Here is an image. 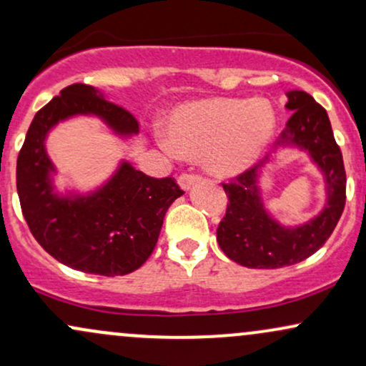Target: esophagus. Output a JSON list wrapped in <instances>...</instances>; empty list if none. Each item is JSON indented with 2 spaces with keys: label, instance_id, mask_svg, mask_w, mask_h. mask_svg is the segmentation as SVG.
<instances>
[{
  "label": "esophagus",
  "instance_id": "34e87169",
  "mask_svg": "<svg viewBox=\"0 0 366 366\" xmlns=\"http://www.w3.org/2000/svg\"><path fill=\"white\" fill-rule=\"evenodd\" d=\"M179 186L184 189V191H187V189H191L192 184H196L197 180H201V175L197 174H182L179 175Z\"/></svg>",
  "mask_w": 366,
  "mask_h": 366
}]
</instances>
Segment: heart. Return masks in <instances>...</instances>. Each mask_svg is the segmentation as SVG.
Listing matches in <instances>:
<instances>
[{
    "instance_id": "obj_1",
    "label": "heart",
    "mask_w": 366,
    "mask_h": 366,
    "mask_svg": "<svg viewBox=\"0 0 366 366\" xmlns=\"http://www.w3.org/2000/svg\"><path fill=\"white\" fill-rule=\"evenodd\" d=\"M276 114L264 100L206 99L184 104L165 126L167 141L187 157L204 155L218 175H233L254 164L271 143Z\"/></svg>"
}]
</instances>
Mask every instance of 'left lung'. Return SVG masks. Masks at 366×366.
I'll use <instances>...</instances> for the list:
<instances>
[{
    "instance_id": "left-lung-1",
    "label": "left lung",
    "mask_w": 366,
    "mask_h": 366,
    "mask_svg": "<svg viewBox=\"0 0 366 366\" xmlns=\"http://www.w3.org/2000/svg\"><path fill=\"white\" fill-rule=\"evenodd\" d=\"M286 109L292 117L280 138L278 147H297L307 152L325 179L327 202L324 209L300 227H285L264 208L259 187V172L271 157L223 184L228 204L219 222L217 240L233 262L254 269H276L293 266L315 254L331 237L346 202V172L342 153L334 139L327 112L314 97L302 90L286 94Z\"/></svg>"
}]
</instances>
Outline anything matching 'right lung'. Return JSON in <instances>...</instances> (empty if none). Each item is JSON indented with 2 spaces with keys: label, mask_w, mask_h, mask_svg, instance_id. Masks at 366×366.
Segmentation results:
<instances>
[{
  "label": "right lung",
  "mask_w": 366,
  "mask_h": 366,
  "mask_svg": "<svg viewBox=\"0 0 366 366\" xmlns=\"http://www.w3.org/2000/svg\"><path fill=\"white\" fill-rule=\"evenodd\" d=\"M73 116L100 117L119 136L139 131L133 114L94 86L74 83L63 88L35 114L19 153L21 213L41 247L64 266L102 276L129 274L152 255L167 209L184 191L172 177H149L122 162L90 194H57L46 138L57 122Z\"/></svg>",
  "instance_id": "obj_1"
}]
</instances>
